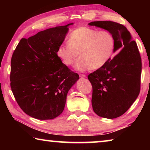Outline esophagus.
<instances>
[{"label":"esophagus","instance_id":"34e87169","mask_svg":"<svg viewBox=\"0 0 150 150\" xmlns=\"http://www.w3.org/2000/svg\"><path fill=\"white\" fill-rule=\"evenodd\" d=\"M80 77H82V78H86V77H87V75H83V74H81V75H80Z\"/></svg>","mask_w":150,"mask_h":150}]
</instances>
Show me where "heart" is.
Returning a JSON list of instances; mask_svg holds the SVG:
<instances>
[{"instance_id":"b5f03b06","label":"heart","mask_w":150,"mask_h":150,"mask_svg":"<svg viewBox=\"0 0 150 150\" xmlns=\"http://www.w3.org/2000/svg\"><path fill=\"white\" fill-rule=\"evenodd\" d=\"M68 42L59 45L57 55L65 65L70 66L79 54L75 68L81 71L102 68L112 57L115 49V38L110 32L86 26L73 30Z\"/></svg>"}]
</instances>
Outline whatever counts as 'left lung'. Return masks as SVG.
<instances>
[{
  "instance_id": "1",
  "label": "left lung",
  "mask_w": 150,
  "mask_h": 150,
  "mask_svg": "<svg viewBox=\"0 0 150 150\" xmlns=\"http://www.w3.org/2000/svg\"><path fill=\"white\" fill-rule=\"evenodd\" d=\"M107 30L115 40L118 54L100 69L88 75L93 87V109L100 117L112 119L126 112L140 91L142 60L135 41L123 25L111 21L88 23Z\"/></svg>"
}]
</instances>
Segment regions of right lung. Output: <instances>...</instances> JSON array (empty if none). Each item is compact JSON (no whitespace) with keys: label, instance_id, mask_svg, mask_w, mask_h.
I'll return each mask as SVG.
<instances>
[{"label":"right lung","instance_id":"obj_1","mask_svg":"<svg viewBox=\"0 0 150 150\" xmlns=\"http://www.w3.org/2000/svg\"><path fill=\"white\" fill-rule=\"evenodd\" d=\"M72 24L22 38L12 54L11 89L20 107L32 118L51 120L60 115L68 91L79 79L57 55Z\"/></svg>","mask_w":150,"mask_h":150}]
</instances>
